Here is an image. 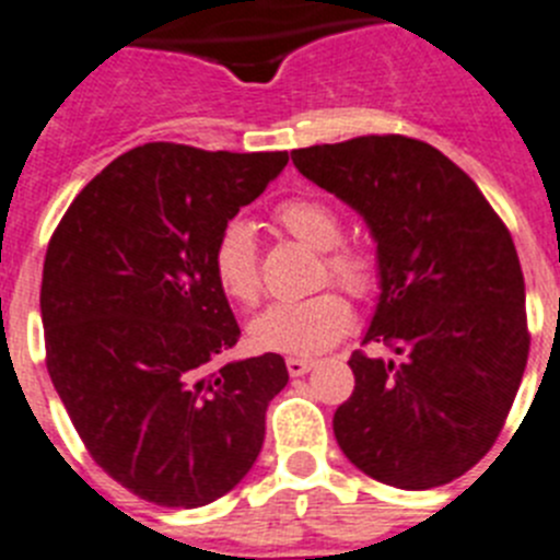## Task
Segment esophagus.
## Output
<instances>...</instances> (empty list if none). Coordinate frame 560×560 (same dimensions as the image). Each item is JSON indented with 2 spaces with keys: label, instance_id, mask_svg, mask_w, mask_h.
Wrapping results in <instances>:
<instances>
[{
  "label": "esophagus",
  "instance_id": "1",
  "mask_svg": "<svg viewBox=\"0 0 560 560\" xmlns=\"http://www.w3.org/2000/svg\"><path fill=\"white\" fill-rule=\"evenodd\" d=\"M314 366L316 361H311V358H289L285 361V369H289L291 377H302V374H307Z\"/></svg>",
  "mask_w": 560,
  "mask_h": 560
}]
</instances>
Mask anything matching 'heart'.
<instances>
[{"instance_id": "b5f03b06", "label": "heart", "mask_w": 560, "mask_h": 560, "mask_svg": "<svg viewBox=\"0 0 560 560\" xmlns=\"http://www.w3.org/2000/svg\"><path fill=\"white\" fill-rule=\"evenodd\" d=\"M275 222L296 241L322 253L316 283H338L352 296L374 294L377 264L358 246L341 244L343 222L327 202L314 197H291L275 208ZM213 271L224 294L238 305L253 307L260 300L258 241L249 224L230 222L213 246ZM352 327L347 296L327 289L300 302H277L253 322V341L266 352L285 355H319L341 341Z\"/></svg>"}]
</instances>
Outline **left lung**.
<instances>
[{"label":"left lung","instance_id":"obj_1","mask_svg":"<svg viewBox=\"0 0 560 560\" xmlns=\"http://www.w3.org/2000/svg\"><path fill=\"white\" fill-rule=\"evenodd\" d=\"M291 161L372 230L381 302L363 343L397 355L352 352L338 447L394 489L460 478L500 435L530 350L514 238L475 179L417 138L361 136Z\"/></svg>","mask_w":560,"mask_h":560}]
</instances>
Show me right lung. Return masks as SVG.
Wrapping results in <instances>:
<instances>
[{
	"label": "right lung",
	"instance_id": "obj_1",
	"mask_svg": "<svg viewBox=\"0 0 560 560\" xmlns=\"http://www.w3.org/2000/svg\"><path fill=\"white\" fill-rule=\"evenodd\" d=\"M285 163L143 143L77 194L49 238L46 369L91 458L141 500L208 505L264 447L289 369L275 352L217 366L241 330L213 246Z\"/></svg>",
	"mask_w": 560,
	"mask_h": 560
}]
</instances>
